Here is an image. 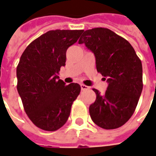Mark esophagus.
<instances>
[{"instance_id": "34e87169", "label": "esophagus", "mask_w": 156, "mask_h": 156, "mask_svg": "<svg viewBox=\"0 0 156 156\" xmlns=\"http://www.w3.org/2000/svg\"><path fill=\"white\" fill-rule=\"evenodd\" d=\"M80 88H81V90L84 91V90H88L89 89V86H87V85H84V84H80Z\"/></svg>"}]
</instances>
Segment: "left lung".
Instances as JSON below:
<instances>
[{
    "instance_id": "8db88e82",
    "label": "left lung",
    "mask_w": 156,
    "mask_h": 156,
    "mask_svg": "<svg viewBox=\"0 0 156 156\" xmlns=\"http://www.w3.org/2000/svg\"><path fill=\"white\" fill-rule=\"evenodd\" d=\"M79 44L94 53L98 72L108 83L104 94L93 89L96 100L89 106L92 120L105 129L119 128L133 115L142 94V62L129 42L110 29L83 31Z\"/></svg>"
}]
</instances>
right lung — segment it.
<instances>
[{"instance_id": "add662e5", "label": "right lung", "mask_w": 156, "mask_h": 156, "mask_svg": "<svg viewBox=\"0 0 156 156\" xmlns=\"http://www.w3.org/2000/svg\"><path fill=\"white\" fill-rule=\"evenodd\" d=\"M83 30H53L29 44L17 67V89L25 112L33 124L45 131L63 126L80 92L77 83L65 85L58 72L66 52Z\"/></svg>"}]
</instances>
